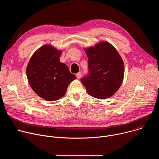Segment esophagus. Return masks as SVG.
I'll return each mask as SVG.
<instances>
[{
	"mask_svg": "<svg viewBox=\"0 0 159 159\" xmlns=\"http://www.w3.org/2000/svg\"><path fill=\"white\" fill-rule=\"evenodd\" d=\"M81 76H82V74L80 72H79V73L76 74V77H77V79H80L81 77Z\"/></svg>",
	"mask_w": 159,
	"mask_h": 159,
	"instance_id": "obj_1",
	"label": "esophagus"
}]
</instances>
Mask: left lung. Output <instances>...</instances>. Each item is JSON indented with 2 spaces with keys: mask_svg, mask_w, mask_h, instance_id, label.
Returning a JSON list of instances; mask_svg holds the SVG:
<instances>
[{
  "mask_svg": "<svg viewBox=\"0 0 159 159\" xmlns=\"http://www.w3.org/2000/svg\"><path fill=\"white\" fill-rule=\"evenodd\" d=\"M89 63V75L81 79L87 93L99 99L109 98L122 84L125 66L116 49L107 41L84 48Z\"/></svg>",
  "mask_w": 159,
  "mask_h": 159,
  "instance_id": "1",
  "label": "left lung"
}]
</instances>
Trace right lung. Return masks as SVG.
Instances as JSON below:
<instances>
[{"label": "right lung", "mask_w": 159, "mask_h": 159, "mask_svg": "<svg viewBox=\"0 0 159 159\" xmlns=\"http://www.w3.org/2000/svg\"><path fill=\"white\" fill-rule=\"evenodd\" d=\"M62 52L51 44H44L33 53L27 65L28 82L44 100L60 99L65 96L68 85L76 79L68 66L60 61Z\"/></svg>", "instance_id": "right-lung-1"}]
</instances>
